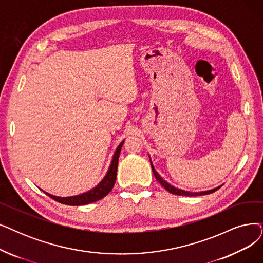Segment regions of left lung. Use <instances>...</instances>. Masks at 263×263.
<instances>
[{
	"instance_id": "obj_1",
	"label": "left lung",
	"mask_w": 263,
	"mask_h": 263,
	"mask_svg": "<svg viewBox=\"0 0 263 263\" xmlns=\"http://www.w3.org/2000/svg\"><path fill=\"white\" fill-rule=\"evenodd\" d=\"M149 159H150V163H151V167H152V172H153V174H154V177L156 178V180L159 181L165 189L166 190L168 191V192H171V193H173V194H175V195H181V196H198V195H206V194H211V193H213V192H215V191H217L218 189H220V186H222V184L221 185H218V186H216V187H214V189H211V190H206V191H201V192H190V191H184V190H182V189H178V187H176V186H174V185H172L171 183H168L166 180H164L163 178L159 175V173H157L156 171H155V168H154V166H153V164H152V161H151V157H150V155H149Z\"/></svg>"
}]
</instances>
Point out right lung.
<instances>
[{
	"label": "right lung",
	"instance_id": "add662e5",
	"mask_svg": "<svg viewBox=\"0 0 263 263\" xmlns=\"http://www.w3.org/2000/svg\"><path fill=\"white\" fill-rule=\"evenodd\" d=\"M124 140L118 145L117 150L114 151V154L112 156V160L110 163V166L108 168L107 174L104 175V177L101 179V181L93 186L90 190L83 192L77 195H72V196H57L54 194L47 193L43 191L45 194H47L49 197H51L55 201L61 203V204H66V205H71V206H80V205H86L90 204L93 202H97L99 199L103 198L106 196L111 190L115 183V180H117V172H118V163H119V157L121 153V149L123 146Z\"/></svg>",
	"mask_w": 263,
	"mask_h": 263
}]
</instances>
